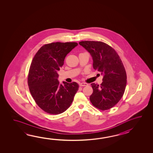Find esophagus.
<instances>
[{"instance_id":"34e87169","label":"esophagus","mask_w":153,"mask_h":153,"mask_svg":"<svg viewBox=\"0 0 153 153\" xmlns=\"http://www.w3.org/2000/svg\"><path fill=\"white\" fill-rule=\"evenodd\" d=\"M87 85H88V84L85 83V82H81V83H80V84H79L80 86H87Z\"/></svg>"}]
</instances>
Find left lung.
Masks as SVG:
<instances>
[{"instance_id":"left-lung-1","label":"left lung","mask_w":153,"mask_h":153,"mask_svg":"<svg viewBox=\"0 0 153 153\" xmlns=\"http://www.w3.org/2000/svg\"><path fill=\"white\" fill-rule=\"evenodd\" d=\"M79 44L90 53L94 70L103 75L100 85L91 84V103L101 111L109 109L119 102L125 90L127 75L123 62L115 50L106 43L82 41Z\"/></svg>"}]
</instances>
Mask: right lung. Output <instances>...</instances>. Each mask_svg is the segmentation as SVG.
<instances>
[{"label":"right lung","mask_w":153,"mask_h":153,"mask_svg":"<svg viewBox=\"0 0 153 153\" xmlns=\"http://www.w3.org/2000/svg\"><path fill=\"white\" fill-rule=\"evenodd\" d=\"M75 42H56L45 44L36 53L28 75L29 91L36 103L46 113L57 115L72 104L79 85L63 81L59 84L58 71L65 56L78 45Z\"/></svg>","instance_id":"add662e5"}]
</instances>
